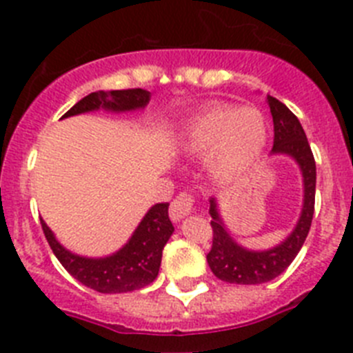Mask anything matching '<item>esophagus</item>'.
<instances>
[{
    "label": "esophagus",
    "mask_w": 353,
    "mask_h": 353,
    "mask_svg": "<svg viewBox=\"0 0 353 353\" xmlns=\"http://www.w3.org/2000/svg\"><path fill=\"white\" fill-rule=\"evenodd\" d=\"M193 202H195V199H193L192 193H179V195L172 200V204H170V218H172L174 221L183 220L184 216H188L190 212H192Z\"/></svg>",
    "instance_id": "1"
}]
</instances>
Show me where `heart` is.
Here are the masks:
<instances>
[{
    "label": "heart",
    "instance_id": "heart-1",
    "mask_svg": "<svg viewBox=\"0 0 353 353\" xmlns=\"http://www.w3.org/2000/svg\"><path fill=\"white\" fill-rule=\"evenodd\" d=\"M268 141L269 123L259 109L214 103L183 126L177 148L184 157H205L212 179L232 184L255 169Z\"/></svg>",
    "mask_w": 353,
    "mask_h": 353
}]
</instances>
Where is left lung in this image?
Masks as SVG:
<instances>
[{"mask_svg": "<svg viewBox=\"0 0 353 353\" xmlns=\"http://www.w3.org/2000/svg\"><path fill=\"white\" fill-rule=\"evenodd\" d=\"M269 109L274 123V145L271 154L290 157L303 174V209L294 230L269 250H248L230 236L218 209L216 199L209 200L212 227V248L208 263L212 274L221 281L236 285H259L279 276L297 256L310 232L315 211L316 167L299 119L285 103L268 94Z\"/></svg>", "mask_w": 353, "mask_h": 353, "instance_id": "left-lung-1", "label": "left lung"}]
</instances>
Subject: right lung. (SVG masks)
Segmentation results:
<instances>
[{"instance_id":"add662e5","label":"right lung","mask_w":353,"mask_h":353,"mask_svg":"<svg viewBox=\"0 0 353 353\" xmlns=\"http://www.w3.org/2000/svg\"><path fill=\"white\" fill-rule=\"evenodd\" d=\"M149 100L151 93L145 90L97 91L77 101L63 117L100 109L107 112H133L144 109ZM40 223L50 250L63 268L82 285L100 294H123L153 283L160 271L161 252L174 232L172 221L169 220V204H154L125 246L109 256L91 259L66 250L46 221L40 220Z\"/></svg>"}]
</instances>
